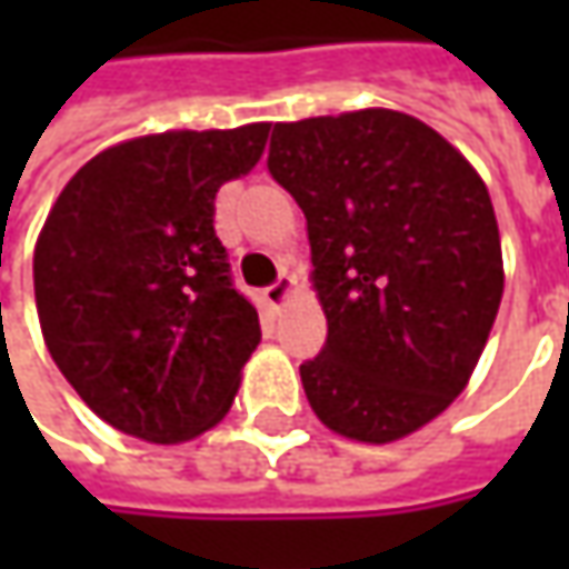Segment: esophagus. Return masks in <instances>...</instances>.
<instances>
[{
    "mask_svg": "<svg viewBox=\"0 0 569 569\" xmlns=\"http://www.w3.org/2000/svg\"><path fill=\"white\" fill-rule=\"evenodd\" d=\"M291 288H295V278H291V274H281L278 281H272V284L262 291V297H266L272 307H281V303L288 300V295H291Z\"/></svg>",
    "mask_w": 569,
    "mask_h": 569,
    "instance_id": "obj_1",
    "label": "esophagus"
}]
</instances>
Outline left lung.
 Wrapping results in <instances>:
<instances>
[{"label":"left lung","mask_w":569,"mask_h":569,"mask_svg":"<svg viewBox=\"0 0 569 569\" xmlns=\"http://www.w3.org/2000/svg\"><path fill=\"white\" fill-rule=\"evenodd\" d=\"M266 164L303 208L329 322L300 363L310 408L363 443L425 427L466 389L503 295L488 187L396 110L278 122Z\"/></svg>","instance_id":"8db88e82"}]
</instances>
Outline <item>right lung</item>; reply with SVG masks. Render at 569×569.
I'll list each match as a JSON object with an SVG mask.
<instances>
[{"mask_svg":"<svg viewBox=\"0 0 569 569\" xmlns=\"http://www.w3.org/2000/svg\"><path fill=\"white\" fill-rule=\"evenodd\" d=\"M269 122L113 144L59 192L33 250L47 348L122 433L180 443L228 415L262 339L214 233V196L252 170Z\"/></svg>","mask_w":569,"mask_h":569,"instance_id":"right-lung-1","label":"right lung"}]
</instances>
